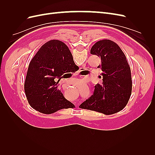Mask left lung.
I'll return each instance as SVG.
<instances>
[{
  "mask_svg": "<svg viewBox=\"0 0 155 155\" xmlns=\"http://www.w3.org/2000/svg\"><path fill=\"white\" fill-rule=\"evenodd\" d=\"M91 54L101 60L102 84L95 85L93 94L79 105V108L105 114L122 110L127 104L132 92L130 68L120 46L108 39L97 41L92 46Z\"/></svg>",
  "mask_w": 155,
  "mask_h": 155,
  "instance_id": "1",
  "label": "left lung"
}]
</instances>
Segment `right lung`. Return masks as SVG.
Segmentation results:
<instances>
[{
    "label": "right lung",
    "instance_id": "obj_1",
    "mask_svg": "<svg viewBox=\"0 0 155 155\" xmlns=\"http://www.w3.org/2000/svg\"><path fill=\"white\" fill-rule=\"evenodd\" d=\"M75 64L68 46L62 41L51 40L41 46L30 63L25 91L30 106L43 114L75 107L59 90L58 83L65 73H74Z\"/></svg>",
    "mask_w": 155,
    "mask_h": 155
}]
</instances>
